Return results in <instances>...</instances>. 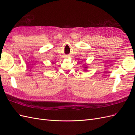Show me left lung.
<instances>
[{"mask_svg": "<svg viewBox=\"0 0 135 135\" xmlns=\"http://www.w3.org/2000/svg\"><path fill=\"white\" fill-rule=\"evenodd\" d=\"M84 69H85H85H86L87 68V66H84Z\"/></svg>", "mask_w": 135, "mask_h": 135, "instance_id": "1", "label": "left lung"}]
</instances>
